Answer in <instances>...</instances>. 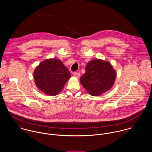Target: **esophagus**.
<instances>
[{
  "instance_id": "esophagus-1",
  "label": "esophagus",
  "mask_w": 152,
  "mask_h": 152,
  "mask_svg": "<svg viewBox=\"0 0 152 152\" xmlns=\"http://www.w3.org/2000/svg\"><path fill=\"white\" fill-rule=\"evenodd\" d=\"M74 77H77V78H79V77H80L81 74H80V72H75L74 73Z\"/></svg>"
}]
</instances>
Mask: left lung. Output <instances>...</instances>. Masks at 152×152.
Returning a JSON list of instances; mask_svg holds the SVG:
<instances>
[{
  "instance_id": "obj_1",
  "label": "left lung",
  "mask_w": 152,
  "mask_h": 152,
  "mask_svg": "<svg viewBox=\"0 0 152 152\" xmlns=\"http://www.w3.org/2000/svg\"><path fill=\"white\" fill-rule=\"evenodd\" d=\"M116 72L112 66L101 60H93L87 64L86 72L80 78V82L87 92L98 96L113 86Z\"/></svg>"
}]
</instances>
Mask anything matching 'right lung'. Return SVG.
<instances>
[{"mask_svg":"<svg viewBox=\"0 0 152 152\" xmlns=\"http://www.w3.org/2000/svg\"><path fill=\"white\" fill-rule=\"evenodd\" d=\"M71 74L61 61L47 59L35 69L34 78L38 88L49 95H56L63 89Z\"/></svg>","mask_w":152,"mask_h":152,"instance_id":"1","label":"right lung"}]
</instances>
